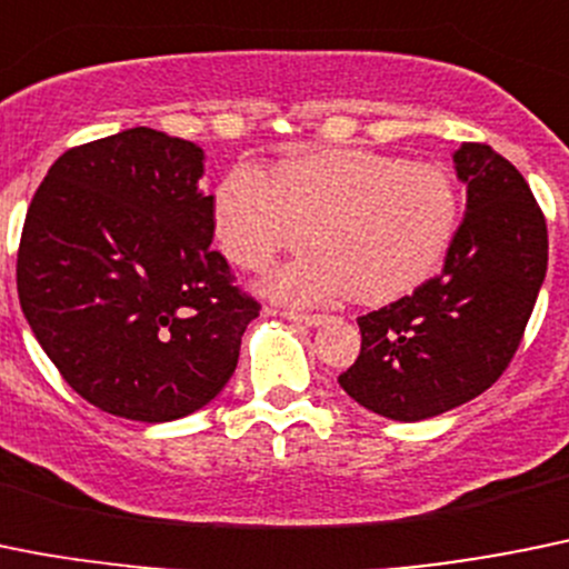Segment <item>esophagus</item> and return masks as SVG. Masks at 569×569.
I'll use <instances>...</instances> for the list:
<instances>
[{
    "mask_svg": "<svg viewBox=\"0 0 569 569\" xmlns=\"http://www.w3.org/2000/svg\"><path fill=\"white\" fill-rule=\"evenodd\" d=\"M280 315L291 322H300V326H322L326 322V315H311V311H295V309H283Z\"/></svg>",
    "mask_w": 569,
    "mask_h": 569,
    "instance_id": "1",
    "label": "esophagus"
}]
</instances>
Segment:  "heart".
Instances as JSON below:
<instances>
[{"label": "heart", "instance_id": "obj_1", "mask_svg": "<svg viewBox=\"0 0 569 569\" xmlns=\"http://www.w3.org/2000/svg\"><path fill=\"white\" fill-rule=\"evenodd\" d=\"M212 221L227 258L249 272L297 252L311 230L320 252L274 274L280 297L322 300L348 289L385 302L438 269L458 224V193L438 164L333 148L286 159L272 182L252 164L232 168Z\"/></svg>", "mask_w": 569, "mask_h": 569}]
</instances>
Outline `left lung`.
<instances>
[{"instance_id":"8db88e82","label":"left lung","mask_w":569,"mask_h":569,"mask_svg":"<svg viewBox=\"0 0 569 569\" xmlns=\"http://www.w3.org/2000/svg\"><path fill=\"white\" fill-rule=\"evenodd\" d=\"M455 171L469 199L443 269L359 317L362 350L339 373L353 401L392 421L455 410L500 379L548 272V221L522 173L486 142H463Z\"/></svg>"}]
</instances>
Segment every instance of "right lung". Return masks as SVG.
<instances>
[{"label": "right lung", "instance_id": "right-lung-1", "mask_svg": "<svg viewBox=\"0 0 569 569\" xmlns=\"http://www.w3.org/2000/svg\"><path fill=\"white\" fill-rule=\"evenodd\" d=\"M196 142L129 129L52 162L21 227L16 289L36 339L98 410L162 423L230 381L260 302L210 249Z\"/></svg>", "mask_w": 569, "mask_h": 569}]
</instances>
